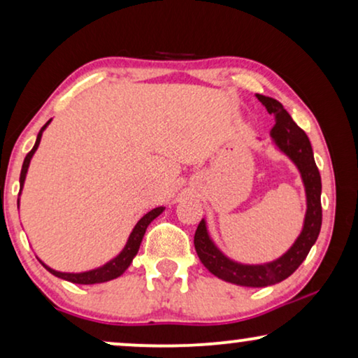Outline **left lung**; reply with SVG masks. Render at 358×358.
Segmentation results:
<instances>
[{
	"label": "left lung",
	"mask_w": 358,
	"mask_h": 358,
	"mask_svg": "<svg viewBox=\"0 0 358 358\" xmlns=\"http://www.w3.org/2000/svg\"><path fill=\"white\" fill-rule=\"evenodd\" d=\"M256 97L262 102V106H266L268 114L275 117V125L271 130L272 141L300 171L306 192V215L300 236L292 244V248L275 261L266 264H241L224 256L210 238L207 222L202 220L199 223L194 236V246L200 261L215 277L241 287L275 285L290 277L305 261L313 244L316 243L322 222L321 176L315 163L310 138L293 122L290 114L277 99L262 94H256Z\"/></svg>",
	"instance_id": "8db88e82"
}]
</instances>
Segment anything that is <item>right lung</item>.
<instances>
[{
	"label": "right lung",
	"instance_id": "obj_1",
	"mask_svg": "<svg viewBox=\"0 0 358 358\" xmlns=\"http://www.w3.org/2000/svg\"><path fill=\"white\" fill-rule=\"evenodd\" d=\"M52 119L47 122L45 125L42 127L41 131H38L37 135V140H36V145H34V148L29 151L26 159H24L22 163V169H21V178H19V184H21V190H19V195L22 192V187H24V180H26V174H27V169H29V164H31V159L34 153H36L37 148H38V143H41V138H42V134L43 130L47 129V125L50 124ZM17 208H19V199H17ZM164 212V207H156L148 212L146 215H143L138 220V223L135 224V228L131 229L129 239H127V244L125 248L122 249L119 256H115L114 259H110L109 262H106L104 266L97 267V268H92V271H86V272H60V271H55V268L48 267L47 264H43L41 259V264L43 267L47 268L48 272L52 273V275H55L58 278H63V280H68L71 283H80V285H92V283H102V282H109V280H114V278L120 277L122 273H124L129 266L134 261V257L136 256V252H138L140 249V244H141V239L145 236V231L146 228H148V224L153 222L156 217H159L161 213Z\"/></svg>",
	"mask_w": 358,
	"mask_h": 358
}]
</instances>
